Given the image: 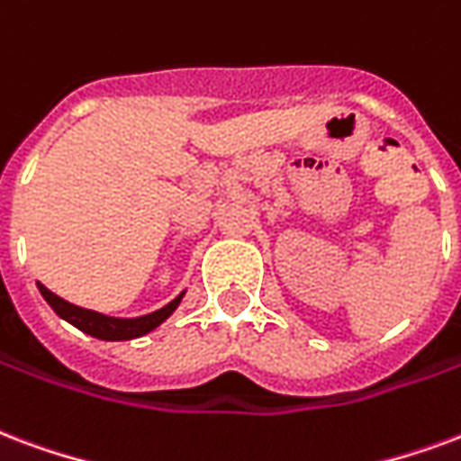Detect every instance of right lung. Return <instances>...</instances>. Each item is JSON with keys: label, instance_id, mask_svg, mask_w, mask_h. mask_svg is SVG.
<instances>
[{"label": "right lung", "instance_id": "obj_1", "mask_svg": "<svg viewBox=\"0 0 461 461\" xmlns=\"http://www.w3.org/2000/svg\"><path fill=\"white\" fill-rule=\"evenodd\" d=\"M39 291L41 295L46 298V303H49L50 308L56 310L63 320H68L70 325H75L77 330H83L85 335L97 337V339H109V342L134 339V337H141L146 335V332H151V330H156V327L161 325L163 320H166L173 310L178 308L180 298H183V295H178L176 300H170L166 308L156 310L151 315L134 317V320H119V317L100 315V312H95V310L77 308L73 303L58 298L56 293H50L43 283H39Z\"/></svg>", "mask_w": 461, "mask_h": 461}]
</instances>
